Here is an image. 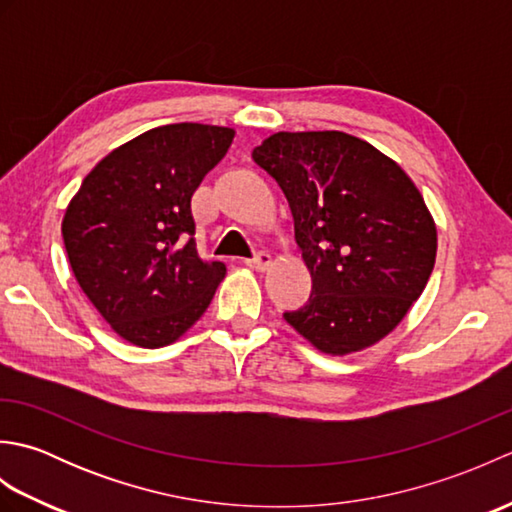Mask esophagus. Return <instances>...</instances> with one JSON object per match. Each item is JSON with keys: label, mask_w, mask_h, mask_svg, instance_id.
Instances as JSON below:
<instances>
[{"label": "esophagus", "mask_w": 512, "mask_h": 512, "mask_svg": "<svg viewBox=\"0 0 512 512\" xmlns=\"http://www.w3.org/2000/svg\"><path fill=\"white\" fill-rule=\"evenodd\" d=\"M248 268L257 270V273H264V270H268V266L273 264V257H270L266 250H262V253H257L253 259H246L244 262Z\"/></svg>", "instance_id": "34e87169"}]
</instances>
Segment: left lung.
Instances as JSON below:
<instances>
[{"label": "left lung", "mask_w": 512, "mask_h": 512, "mask_svg": "<svg viewBox=\"0 0 512 512\" xmlns=\"http://www.w3.org/2000/svg\"><path fill=\"white\" fill-rule=\"evenodd\" d=\"M253 158L286 195L312 277L310 301L284 319L330 356L385 339L436 264V222L416 184L345 132H277Z\"/></svg>", "instance_id": "obj_1"}]
</instances>
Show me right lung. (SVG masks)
Here are the masks:
<instances>
[{"mask_svg": "<svg viewBox=\"0 0 512 512\" xmlns=\"http://www.w3.org/2000/svg\"><path fill=\"white\" fill-rule=\"evenodd\" d=\"M233 138L202 123L149 129L110 151L65 209L72 273L123 341L176 343L209 308L226 266L200 259L191 200Z\"/></svg>", "mask_w": 512, "mask_h": 512, "instance_id": "1", "label": "right lung"}]
</instances>
